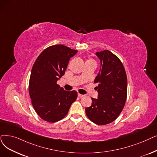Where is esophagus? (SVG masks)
Segmentation results:
<instances>
[{
    "mask_svg": "<svg viewBox=\"0 0 157 157\" xmlns=\"http://www.w3.org/2000/svg\"><path fill=\"white\" fill-rule=\"evenodd\" d=\"M78 97L79 98H83V97H84V95H82V94H78Z\"/></svg>",
    "mask_w": 157,
    "mask_h": 157,
    "instance_id": "1",
    "label": "esophagus"
}]
</instances>
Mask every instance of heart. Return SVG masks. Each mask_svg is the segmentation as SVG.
<instances>
[{"mask_svg":"<svg viewBox=\"0 0 157 157\" xmlns=\"http://www.w3.org/2000/svg\"><path fill=\"white\" fill-rule=\"evenodd\" d=\"M86 62H95V61H94L93 59H92V58H90V59H87Z\"/></svg>","mask_w":157,"mask_h":157,"instance_id":"heart-1","label":"heart"}]
</instances>
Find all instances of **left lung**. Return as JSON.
Instances as JSON below:
<instances>
[{"label":"left lung","mask_w":157,"mask_h":157,"mask_svg":"<svg viewBox=\"0 0 157 157\" xmlns=\"http://www.w3.org/2000/svg\"><path fill=\"white\" fill-rule=\"evenodd\" d=\"M101 62L100 71L94 83L98 99L92 98V105L85 108L86 116L98 125H105L116 119L123 109L127 97V76L121 60L108 50L95 53Z\"/></svg>","instance_id":"1"}]
</instances>
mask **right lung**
<instances>
[{"mask_svg": "<svg viewBox=\"0 0 157 157\" xmlns=\"http://www.w3.org/2000/svg\"><path fill=\"white\" fill-rule=\"evenodd\" d=\"M78 52L63 45L44 50L34 63L29 79V93L36 113L43 120L55 122L63 119L73 102L76 91H66L57 84L65 74L71 57Z\"/></svg>", "mask_w": 157, "mask_h": 157, "instance_id": "add662e5", "label": "right lung"}]
</instances>
